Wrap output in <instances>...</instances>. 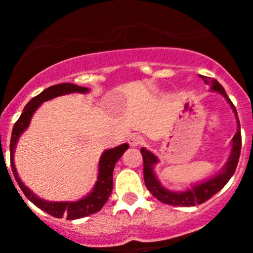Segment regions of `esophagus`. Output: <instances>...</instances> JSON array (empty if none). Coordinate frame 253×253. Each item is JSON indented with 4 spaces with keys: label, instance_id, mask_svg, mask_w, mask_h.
Instances as JSON below:
<instances>
[{
    "label": "esophagus",
    "instance_id": "obj_1",
    "mask_svg": "<svg viewBox=\"0 0 253 253\" xmlns=\"http://www.w3.org/2000/svg\"><path fill=\"white\" fill-rule=\"evenodd\" d=\"M143 142H144V138H143L141 134L133 133L128 137V143H129V145H132V147L141 145V144H143Z\"/></svg>",
    "mask_w": 253,
    "mask_h": 253
}]
</instances>
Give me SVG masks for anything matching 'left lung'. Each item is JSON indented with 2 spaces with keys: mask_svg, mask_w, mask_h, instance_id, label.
<instances>
[{
  "mask_svg": "<svg viewBox=\"0 0 253 253\" xmlns=\"http://www.w3.org/2000/svg\"><path fill=\"white\" fill-rule=\"evenodd\" d=\"M201 78L205 81L206 84H211L213 90L219 91L221 95L225 96V99L229 101V104L231 105L233 110L235 111L237 119V112L235 106L231 103L229 96L226 95L223 85L213 78L206 77V76H201ZM141 153L143 157V177H144V183L145 186H147L148 191H149L157 200L165 203V205L178 207H191L196 205H202L203 202H206L209 198L213 197L216 192H219V191L228 183V181L230 180L231 176L235 172L237 163H239L240 153H241V131H240V121L239 119H237V131L235 136L233 137V149H231V154L230 157H229L228 162H226L225 168H224L215 177L211 178V180L206 181V182L203 183H200V185L195 186L193 188L185 191V192H172V191H169L167 190V188L163 187L159 183V181L157 180V177H155L154 171H153V165L158 162L157 157H155L153 153L148 152L145 148H142Z\"/></svg>",
  "mask_w": 253,
  "mask_h": 253,
  "instance_id": "1",
  "label": "left lung"
}]
</instances>
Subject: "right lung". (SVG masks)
<instances>
[{"label":"right lung","mask_w":253,"mask_h":253,"mask_svg":"<svg viewBox=\"0 0 253 253\" xmlns=\"http://www.w3.org/2000/svg\"><path fill=\"white\" fill-rule=\"evenodd\" d=\"M78 91V93H86L88 88L84 86L76 85L73 83H61L56 84V85H51L45 89L44 91L33 98L29 103L25 105L24 110L17 122L14 124L13 129H12V137L11 143H9V152H11V168L13 171L14 178H16L17 183L19 185L20 190L25 195V197L34 203L35 206L39 207L42 211H46L50 215L55 216V218H62L66 216V219L72 220V219H79L83 216L90 215V214L96 213L103 208L106 201L110 197V193L112 191V174H114V168L117 160L121 158L125 150L128 148V144H121L116 148L106 150L104 154L101 155L100 162H99V176L96 185L94 187L93 192L89 193L85 198L77 201V202H47V201H42L38 198L29 188L25 187L20 178L18 177L16 171V167H14L13 162V153L16 149V144L20 134L24 132V129L29 126L30 119H32L34 111L42 105L44 101L50 100V99L56 98L58 95H63V94H70Z\"/></svg>","instance_id":"right-lung-1"}]
</instances>
